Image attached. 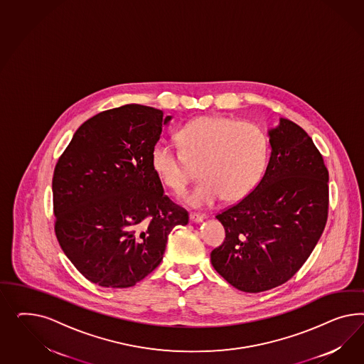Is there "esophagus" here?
<instances>
[{
  "instance_id": "esophagus-1",
  "label": "esophagus",
  "mask_w": 364,
  "mask_h": 364,
  "mask_svg": "<svg viewBox=\"0 0 364 364\" xmlns=\"http://www.w3.org/2000/svg\"><path fill=\"white\" fill-rule=\"evenodd\" d=\"M205 218L207 216L201 215V213H191L189 215V220L192 221V223H201Z\"/></svg>"
}]
</instances>
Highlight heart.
<instances>
[{"instance_id": "heart-1", "label": "heart", "mask_w": 364, "mask_h": 364, "mask_svg": "<svg viewBox=\"0 0 364 364\" xmlns=\"http://www.w3.org/2000/svg\"><path fill=\"white\" fill-rule=\"evenodd\" d=\"M178 148L156 144L151 152L154 175L175 193H183L198 164L203 178L184 196L192 207H210L225 196L236 201L248 196L264 175L268 159L265 133L252 122L225 116H203L176 133Z\"/></svg>"}]
</instances>
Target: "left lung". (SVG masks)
<instances>
[{"mask_svg": "<svg viewBox=\"0 0 364 364\" xmlns=\"http://www.w3.org/2000/svg\"><path fill=\"white\" fill-rule=\"evenodd\" d=\"M254 191L216 215L225 240L210 262L231 286L257 294L284 284L306 263L328 218V169L307 132L280 119Z\"/></svg>", "mask_w": 364, "mask_h": 364, "instance_id": "8db88e82", "label": "left lung"}]
</instances>
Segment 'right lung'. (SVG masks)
I'll return each instance as SVG.
<instances>
[{
    "label": "right lung",
    "instance_id": "add662e5",
    "mask_svg": "<svg viewBox=\"0 0 364 364\" xmlns=\"http://www.w3.org/2000/svg\"><path fill=\"white\" fill-rule=\"evenodd\" d=\"M171 119L139 104L104 110L78 128L55 164V236L95 284L134 286L161 263L173 227L188 224L151 166Z\"/></svg>",
    "mask_w": 364,
    "mask_h": 364
}]
</instances>
